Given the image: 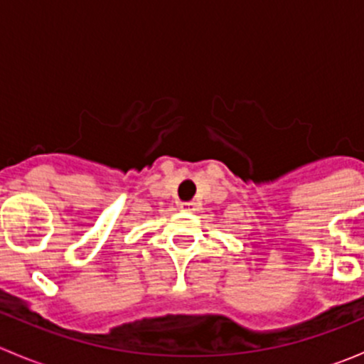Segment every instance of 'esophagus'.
<instances>
[{
    "label": "esophagus",
    "instance_id": "34e87169",
    "mask_svg": "<svg viewBox=\"0 0 364 364\" xmlns=\"http://www.w3.org/2000/svg\"><path fill=\"white\" fill-rule=\"evenodd\" d=\"M179 208L183 211H197L199 209V203H196V200H186V203H179Z\"/></svg>",
    "mask_w": 364,
    "mask_h": 364
}]
</instances>
